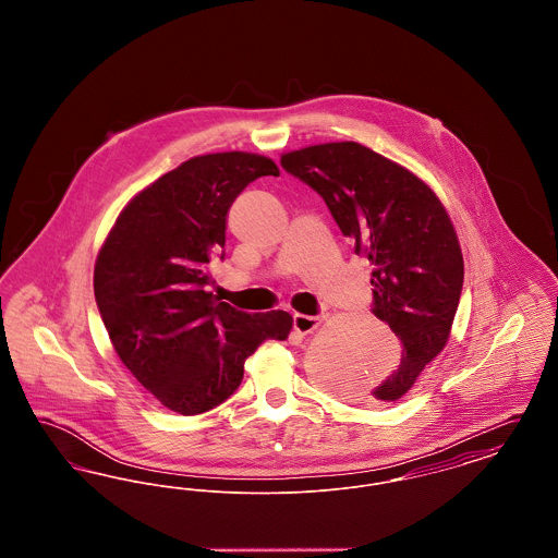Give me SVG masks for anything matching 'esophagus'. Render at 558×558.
Returning <instances> with one entry per match:
<instances>
[{"label":"esophagus","mask_w":558,"mask_h":558,"mask_svg":"<svg viewBox=\"0 0 558 558\" xmlns=\"http://www.w3.org/2000/svg\"><path fill=\"white\" fill-rule=\"evenodd\" d=\"M319 326L318 316H305V314H294L292 316V328L296 335H310Z\"/></svg>","instance_id":"esophagus-1"}]
</instances>
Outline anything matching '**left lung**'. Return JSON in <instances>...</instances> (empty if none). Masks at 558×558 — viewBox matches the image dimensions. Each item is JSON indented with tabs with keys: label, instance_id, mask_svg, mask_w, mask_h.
Instances as JSON below:
<instances>
[{
	"label": "left lung",
	"instance_id": "obj_1",
	"mask_svg": "<svg viewBox=\"0 0 558 558\" xmlns=\"http://www.w3.org/2000/svg\"><path fill=\"white\" fill-rule=\"evenodd\" d=\"M280 165L318 192L355 255L371 262L372 314L396 332L401 362L364 399L396 401L450 339L464 282L450 217L423 180L355 142L307 146ZM330 387L351 391L341 376Z\"/></svg>",
	"mask_w": 558,
	"mask_h": 558
}]
</instances>
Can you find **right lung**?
Masks as SVG:
<instances>
[{
    "label": "right lung",
    "mask_w": 558,
    "mask_h": 558,
    "mask_svg": "<svg viewBox=\"0 0 558 558\" xmlns=\"http://www.w3.org/2000/svg\"><path fill=\"white\" fill-rule=\"evenodd\" d=\"M271 159L217 153L182 162L119 215L96 259L94 294L121 362L178 414H203L239 389L244 360L284 341L287 312L246 314L213 292L228 211L240 192L278 175Z\"/></svg>",
    "instance_id": "add662e5"
}]
</instances>
